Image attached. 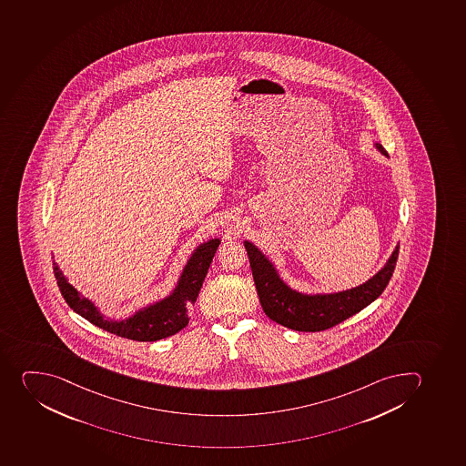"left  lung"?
Returning <instances> with one entry per match:
<instances>
[{
  "mask_svg": "<svg viewBox=\"0 0 466 466\" xmlns=\"http://www.w3.org/2000/svg\"><path fill=\"white\" fill-rule=\"evenodd\" d=\"M376 150L389 157L380 144ZM252 267L253 280L265 315L278 324L295 331H322L340 324L342 320L368 308L389 285L396 267L399 244L384 267L360 287L329 292V294H306L290 288L279 274L276 265L250 241H244Z\"/></svg>",
  "mask_w": 466,
  "mask_h": 466,
  "instance_id": "1",
  "label": "left lung"
}]
</instances>
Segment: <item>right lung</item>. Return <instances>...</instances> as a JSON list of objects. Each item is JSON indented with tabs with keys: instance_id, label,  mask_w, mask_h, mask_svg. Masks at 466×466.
<instances>
[{
	"instance_id": "right-lung-1",
	"label": "right lung",
	"mask_w": 466,
	"mask_h": 466,
	"mask_svg": "<svg viewBox=\"0 0 466 466\" xmlns=\"http://www.w3.org/2000/svg\"><path fill=\"white\" fill-rule=\"evenodd\" d=\"M220 238H211L199 244L184 265L181 276L171 294L156 303L139 309L126 319L116 320L107 318L98 310L91 299H86L70 285L60 267L54 260V273L61 294L70 308L90 320L98 329L116 334L120 338L132 339L137 342H156L178 333L188 324V310L201 290L209 264L218 250Z\"/></svg>"
}]
</instances>
